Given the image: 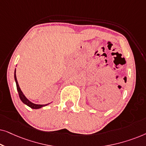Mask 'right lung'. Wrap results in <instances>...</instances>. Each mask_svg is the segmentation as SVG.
Masks as SVG:
<instances>
[{
	"instance_id": "obj_1",
	"label": "right lung",
	"mask_w": 146,
	"mask_h": 146,
	"mask_svg": "<svg viewBox=\"0 0 146 146\" xmlns=\"http://www.w3.org/2000/svg\"><path fill=\"white\" fill-rule=\"evenodd\" d=\"M15 80L16 84H17V88L18 92H19V95L20 99L21 100V101L23 102L24 104H25L26 105H27L28 106H29L30 108H33V109H38V108H42V107L46 106H47L48 104H45V105L35 104H34L33 102H30L29 100H28L27 98L25 97V96L23 94V92L21 91V88H20L19 83H18V81H17V76H16V70H15Z\"/></svg>"
}]
</instances>
